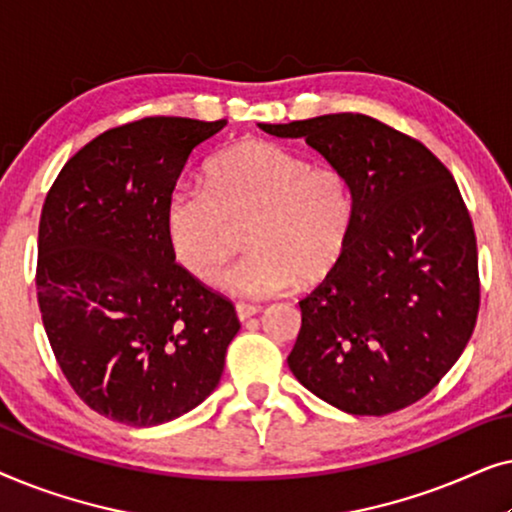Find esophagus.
<instances>
[{
  "label": "esophagus",
  "instance_id": "esophagus-1",
  "mask_svg": "<svg viewBox=\"0 0 512 512\" xmlns=\"http://www.w3.org/2000/svg\"><path fill=\"white\" fill-rule=\"evenodd\" d=\"M235 312H237V319L247 321L251 317H256V314L261 312V307H258V305H247V303H237L235 305Z\"/></svg>",
  "mask_w": 512,
  "mask_h": 512
}]
</instances>
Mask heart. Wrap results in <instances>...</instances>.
<instances>
[{"label":"heart","instance_id":"1","mask_svg":"<svg viewBox=\"0 0 512 512\" xmlns=\"http://www.w3.org/2000/svg\"><path fill=\"white\" fill-rule=\"evenodd\" d=\"M352 219V191L335 167L310 165L282 144L242 139L207 160L202 186L167 198L163 228L174 261L202 284L219 282L247 228L251 251L223 286L268 298L324 279L345 254Z\"/></svg>","mask_w":512,"mask_h":512}]
</instances>
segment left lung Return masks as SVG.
Returning a JSON list of instances; mask_svg holds the SVG:
<instances>
[{
	"label": "left lung",
	"mask_w": 512,
	"mask_h": 512,
	"mask_svg": "<svg viewBox=\"0 0 512 512\" xmlns=\"http://www.w3.org/2000/svg\"><path fill=\"white\" fill-rule=\"evenodd\" d=\"M258 128L305 139L354 198L345 254L298 303L291 373L349 415L417 403L457 363L478 319V247L457 181L422 142L363 114Z\"/></svg>",
	"instance_id": "left-lung-1"
}]
</instances>
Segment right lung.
<instances>
[{"instance_id":"right-lung-1","label":"right lung","mask_w":512,"mask_h":512,"mask_svg":"<svg viewBox=\"0 0 512 512\" xmlns=\"http://www.w3.org/2000/svg\"><path fill=\"white\" fill-rule=\"evenodd\" d=\"M226 121L151 116L67 160L39 221L48 342L88 408L128 426L186 415L216 389L235 307L174 263L163 212L188 156Z\"/></svg>"}]
</instances>
